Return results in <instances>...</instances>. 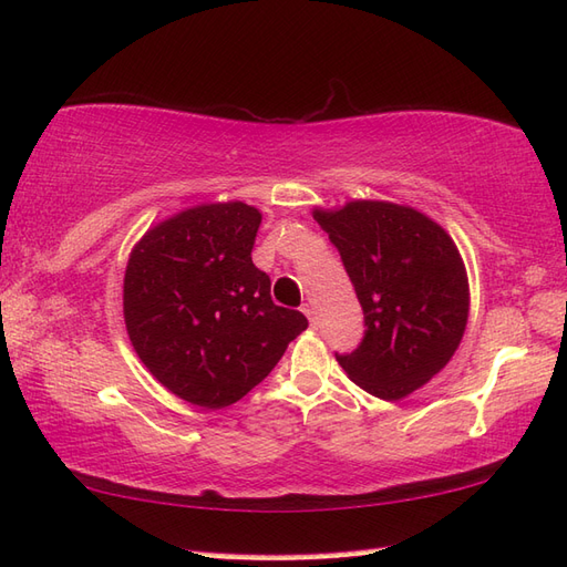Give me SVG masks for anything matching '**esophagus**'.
I'll return each mask as SVG.
<instances>
[{
	"mask_svg": "<svg viewBox=\"0 0 567 567\" xmlns=\"http://www.w3.org/2000/svg\"><path fill=\"white\" fill-rule=\"evenodd\" d=\"M301 311H305V313L309 316V323L316 328V323H319V321H316V311H313V307H311V305H305V307H301Z\"/></svg>",
	"mask_w": 567,
	"mask_h": 567,
	"instance_id": "1",
	"label": "esophagus"
}]
</instances>
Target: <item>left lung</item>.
<instances>
[{"instance_id":"obj_1","label":"left lung","mask_w":567,"mask_h":567,"mask_svg":"<svg viewBox=\"0 0 567 567\" xmlns=\"http://www.w3.org/2000/svg\"><path fill=\"white\" fill-rule=\"evenodd\" d=\"M364 313V336L336 360L372 396L396 401L452 360L468 319L462 256L440 224L411 207L358 200L316 213Z\"/></svg>"}]
</instances>
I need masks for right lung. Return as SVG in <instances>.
<instances>
[{"mask_svg":"<svg viewBox=\"0 0 567 567\" xmlns=\"http://www.w3.org/2000/svg\"><path fill=\"white\" fill-rule=\"evenodd\" d=\"M260 213L200 205L162 221L125 270L127 336L144 367L178 399L224 408L244 399L309 326L278 307L254 266Z\"/></svg>","mask_w":567,"mask_h":567,"instance_id":"add662e5","label":"right lung"}]
</instances>
